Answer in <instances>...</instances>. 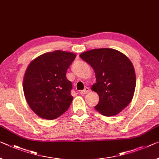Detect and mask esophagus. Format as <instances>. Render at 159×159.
<instances>
[{"instance_id": "esophagus-1", "label": "esophagus", "mask_w": 159, "mask_h": 159, "mask_svg": "<svg viewBox=\"0 0 159 159\" xmlns=\"http://www.w3.org/2000/svg\"><path fill=\"white\" fill-rule=\"evenodd\" d=\"M89 92V89L88 87H86L84 89H83V90H82L81 92H80V94H87Z\"/></svg>"}]
</instances>
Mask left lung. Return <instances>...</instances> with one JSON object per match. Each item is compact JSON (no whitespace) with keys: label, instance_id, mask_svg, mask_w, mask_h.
I'll use <instances>...</instances> for the list:
<instances>
[{"label":"left lung","instance_id":"8db88e82","mask_svg":"<svg viewBox=\"0 0 159 159\" xmlns=\"http://www.w3.org/2000/svg\"><path fill=\"white\" fill-rule=\"evenodd\" d=\"M80 57L95 72L97 82L92 89L99 97L95 109L106 116L118 114L130 103L135 91L136 75L130 60L111 48L94 49Z\"/></svg>","mask_w":159,"mask_h":159}]
</instances>
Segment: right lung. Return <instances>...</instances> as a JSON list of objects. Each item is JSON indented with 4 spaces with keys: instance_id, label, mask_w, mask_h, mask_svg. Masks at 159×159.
Here are the masks:
<instances>
[{
    "instance_id": "obj_1",
    "label": "right lung",
    "mask_w": 159,
    "mask_h": 159,
    "mask_svg": "<svg viewBox=\"0 0 159 159\" xmlns=\"http://www.w3.org/2000/svg\"><path fill=\"white\" fill-rule=\"evenodd\" d=\"M76 55L65 51L46 52L32 61L23 78V92L32 110L41 118L55 119L67 110L73 97L66 72Z\"/></svg>"
}]
</instances>
